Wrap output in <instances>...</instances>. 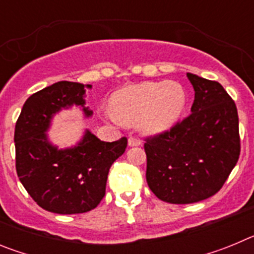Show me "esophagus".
<instances>
[{
    "instance_id": "1",
    "label": "esophagus",
    "mask_w": 254,
    "mask_h": 254,
    "mask_svg": "<svg viewBox=\"0 0 254 254\" xmlns=\"http://www.w3.org/2000/svg\"><path fill=\"white\" fill-rule=\"evenodd\" d=\"M141 141L136 137H129L128 138V146H140Z\"/></svg>"
}]
</instances>
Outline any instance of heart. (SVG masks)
<instances>
[{"label":"heart","mask_w":254,"mask_h":254,"mask_svg":"<svg viewBox=\"0 0 254 254\" xmlns=\"http://www.w3.org/2000/svg\"><path fill=\"white\" fill-rule=\"evenodd\" d=\"M187 95L176 81H145L129 85L112 96L109 120L136 125L146 134H159L176 125L185 111Z\"/></svg>","instance_id":"1"}]
</instances>
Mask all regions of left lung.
<instances>
[{"instance_id":"1","label":"left lung","mask_w":254,"mask_h":254,"mask_svg":"<svg viewBox=\"0 0 254 254\" xmlns=\"http://www.w3.org/2000/svg\"><path fill=\"white\" fill-rule=\"evenodd\" d=\"M194 90L190 114L145 143L146 181L164 202L186 205L214 196L241 154L235 103L219 82L187 73Z\"/></svg>"}]
</instances>
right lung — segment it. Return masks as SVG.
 Masks as SVG:
<instances>
[{
    "label": "right lung",
    "instance_id": "1",
    "mask_svg": "<svg viewBox=\"0 0 254 254\" xmlns=\"http://www.w3.org/2000/svg\"><path fill=\"white\" fill-rule=\"evenodd\" d=\"M86 89L91 85L58 81L29 96L15 126L16 172L31 198L44 210L61 215L82 214L99 205L112 164L127 147V138L104 142L85 129L81 140L66 149L49 141L56 114L81 108L86 118Z\"/></svg>",
    "mask_w": 254,
    "mask_h": 254
}]
</instances>
